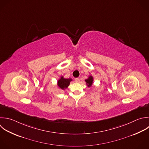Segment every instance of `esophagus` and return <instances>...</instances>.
<instances>
[{"mask_svg":"<svg viewBox=\"0 0 149 149\" xmlns=\"http://www.w3.org/2000/svg\"><path fill=\"white\" fill-rule=\"evenodd\" d=\"M75 81L76 83H79L80 81V79L79 78H76V79H75Z\"/></svg>","mask_w":149,"mask_h":149,"instance_id":"1","label":"esophagus"}]
</instances>
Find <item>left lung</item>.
Masks as SVG:
<instances>
[{
  "instance_id": "obj_1",
  "label": "left lung",
  "mask_w": 149,
  "mask_h": 149,
  "mask_svg": "<svg viewBox=\"0 0 149 149\" xmlns=\"http://www.w3.org/2000/svg\"><path fill=\"white\" fill-rule=\"evenodd\" d=\"M85 81L86 82V84L88 87H91L93 83V77L91 76H90L88 79L85 80Z\"/></svg>"
}]
</instances>
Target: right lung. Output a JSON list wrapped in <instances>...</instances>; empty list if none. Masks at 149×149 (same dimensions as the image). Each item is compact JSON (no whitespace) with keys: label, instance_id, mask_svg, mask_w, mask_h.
<instances>
[{"label":"right lung","instance_id":"add662e5","mask_svg":"<svg viewBox=\"0 0 149 149\" xmlns=\"http://www.w3.org/2000/svg\"><path fill=\"white\" fill-rule=\"evenodd\" d=\"M71 81H72V79H65L63 76H61L58 80L57 84L61 90H64L68 87Z\"/></svg>","mask_w":149,"mask_h":149}]
</instances>
